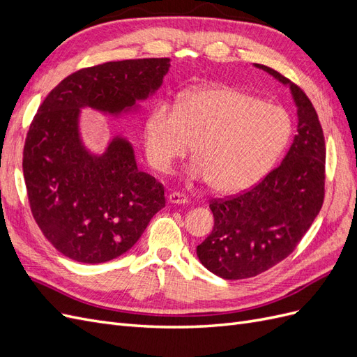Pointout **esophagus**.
<instances>
[{
  "mask_svg": "<svg viewBox=\"0 0 357 357\" xmlns=\"http://www.w3.org/2000/svg\"><path fill=\"white\" fill-rule=\"evenodd\" d=\"M188 201L189 199L183 195V193H178V192H172L168 197V202L171 204H188Z\"/></svg>",
  "mask_w": 357,
  "mask_h": 357,
  "instance_id": "1",
  "label": "esophagus"
}]
</instances>
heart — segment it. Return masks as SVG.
Instances as JSON below:
<instances>
[{"label": "heart", "instance_id": "obj_1", "mask_svg": "<svg viewBox=\"0 0 357 357\" xmlns=\"http://www.w3.org/2000/svg\"><path fill=\"white\" fill-rule=\"evenodd\" d=\"M290 135L291 119L282 105L215 84L189 92L178 107L156 102L144 125V149L150 164L167 172L193 144L189 178L235 195L268 174Z\"/></svg>", "mask_w": 357, "mask_h": 357}]
</instances>
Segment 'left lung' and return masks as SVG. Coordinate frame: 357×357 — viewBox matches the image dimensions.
I'll return each instance as SVG.
<instances>
[{
  "label": "left lung",
  "instance_id": "obj_1",
  "mask_svg": "<svg viewBox=\"0 0 357 357\" xmlns=\"http://www.w3.org/2000/svg\"><path fill=\"white\" fill-rule=\"evenodd\" d=\"M289 86L298 134L275 169L238 197L210 204L211 234L197 247L199 262L225 280L255 277L295 250L325 198V137L308 96L275 70L255 63Z\"/></svg>",
  "mask_w": 357,
  "mask_h": 357
}]
</instances>
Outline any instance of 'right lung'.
<instances>
[{
  "label": "right lung",
  "mask_w": 357,
  "mask_h": 357,
  "mask_svg": "<svg viewBox=\"0 0 357 357\" xmlns=\"http://www.w3.org/2000/svg\"><path fill=\"white\" fill-rule=\"evenodd\" d=\"M169 58L128 59L83 68L53 89L32 121L24 177L32 215L59 253L82 264L126 253L165 207L164 186L139 171L134 147L113 137L102 153L84 146L83 109L137 113L164 83Z\"/></svg>",
  "instance_id": "add662e5"
}]
</instances>
